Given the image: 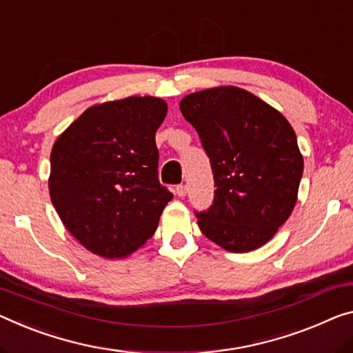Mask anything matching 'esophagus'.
I'll use <instances>...</instances> for the list:
<instances>
[{"label": "esophagus", "instance_id": "34e87169", "mask_svg": "<svg viewBox=\"0 0 353 353\" xmlns=\"http://www.w3.org/2000/svg\"><path fill=\"white\" fill-rule=\"evenodd\" d=\"M175 192L178 197H184V195L188 194V186L186 184H178V186L175 188Z\"/></svg>", "mask_w": 353, "mask_h": 353}]
</instances>
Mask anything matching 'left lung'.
Instances as JSON below:
<instances>
[{
    "mask_svg": "<svg viewBox=\"0 0 353 353\" xmlns=\"http://www.w3.org/2000/svg\"><path fill=\"white\" fill-rule=\"evenodd\" d=\"M210 158L214 199L195 211L202 233L230 252L263 246L289 219L303 158L289 121L235 86L192 93L180 102Z\"/></svg>",
    "mask_w": 353,
    "mask_h": 353,
    "instance_id": "1",
    "label": "left lung"
}]
</instances>
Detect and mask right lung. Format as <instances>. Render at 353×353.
Listing matches in <instances>:
<instances>
[{
	"label": "right lung",
	"mask_w": 353,
	"mask_h": 353,
	"mask_svg": "<svg viewBox=\"0 0 353 353\" xmlns=\"http://www.w3.org/2000/svg\"><path fill=\"white\" fill-rule=\"evenodd\" d=\"M159 97L131 96L85 110L50 154V199L70 235L107 259L139 249L173 194L158 176Z\"/></svg>",
	"instance_id": "obj_1"
}]
</instances>
